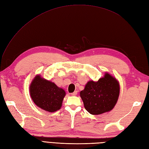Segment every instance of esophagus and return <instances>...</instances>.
Listing matches in <instances>:
<instances>
[{
	"label": "esophagus",
	"mask_w": 149,
	"mask_h": 149,
	"mask_svg": "<svg viewBox=\"0 0 149 149\" xmlns=\"http://www.w3.org/2000/svg\"><path fill=\"white\" fill-rule=\"evenodd\" d=\"M77 91H74V92L73 93L71 94L72 96H76V95H77Z\"/></svg>",
	"instance_id": "esophagus-1"
}]
</instances>
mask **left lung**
Masks as SVG:
<instances>
[{
  "instance_id": "left-lung-1",
  "label": "left lung",
  "mask_w": 149,
  "mask_h": 149,
  "mask_svg": "<svg viewBox=\"0 0 149 149\" xmlns=\"http://www.w3.org/2000/svg\"><path fill=\"white\" fill-rule=\"evenodd\" d=\"M120 91V83L116 77L106 72L97 81L87 82L80 96L87 111L98 115L111 111L118 101Z\"/></svg>"
}]
</instances>
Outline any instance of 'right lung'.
<instances>
[{
    "label": "right lung",
    "mask_w": 149,
    "mask_h": 149,
    "mask_svg": "<svg viewBox=\"0 0 149 149\" xmlns=\"http://www.w3.org/2000/svg\"><path fill=\"white\" fill-rule=\"evenodd\" d=\"M29 94L38 107L50 113L59 110L62 106L65 91L54 82L36 75L29 86Z\"/></svg>",
    "instance_id": "1"
}]
</instances>
